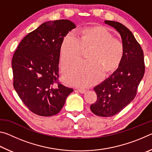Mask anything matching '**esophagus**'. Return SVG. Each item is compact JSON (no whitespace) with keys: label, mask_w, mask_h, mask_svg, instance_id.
<instances>
[{"label":"esophagus","mask_w":152,"mask_h":152,"mask_svg":"<svg viewBox=\"0 0 152 152\" xmlns=\"http://www.w3.org/2000/svg\"><path fill=\"white\" fill-rule=\"evenodd\" d=\"M78 91L80 92V93H82V94H84V93H85V92H86V91L85 89H83V88H78Z\"/></svg>","instance_id":"obj_1"}]
</instances>
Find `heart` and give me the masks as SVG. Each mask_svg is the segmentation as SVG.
Segmentation results:
<instances>
[{
    "instance_id": "obj_1",
    "label": "heart",
    "mask_w": 152,
    "mask_h": 152,
    "mask_svg": "<svg viewBox=\"0 0 152 152\" xmlns=\"http://www.w3.org/2000/svg\"><path fill=\"white\" fill-rule=\"evenodd\" d=\"M104 27L84 29L76 35L68 33L60 45L61 64L70 63L80 58L83 48H91L86 61H78L64 66L63 79L67 84L86 86L95 83L106 72L116 69L124 54L123 43L113 37Z\"/></svg>"
}]
</instances>
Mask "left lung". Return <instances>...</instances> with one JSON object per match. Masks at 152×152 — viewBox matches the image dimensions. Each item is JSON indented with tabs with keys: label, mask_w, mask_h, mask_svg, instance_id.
Wrapping results in <instances>:
<instances>
[{
	"label": "left lung",
	"mask_w": 152,
	"mask_h": 152,
	"mask_svg": "<svg viewBox=\"0 0 152 152\" xmlns=\"http://www.w3.org/2000/svg\"><path fill=\"white\" fill-rule=\"evenodd\" d=\"M104 23L117 31L124 47L119 68L94 88L97 100L91 105V111L107 117L117 114L134 99L145 72V64L143 51L132 31L119 22L104 20Z\"/></svg>",
	"instance_id": "1"
}]
</instances>
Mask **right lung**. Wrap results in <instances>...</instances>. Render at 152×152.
Segmentation results:
<instances>
[{"mask_svg": "<svg viewBox=\"0 0 152 152\" xmlns=\"http://www.w3.org/2000/svg\"><path fill=\"white\" fill-rule=\"evenodd\" d=\"M74 28L75 24L67 19L43 23L25 36L14 53V88L25 106L36 115H56L73 92L58 80L61 43Z\"/></svg>", "mask_w": 152, "mask_h": 152, "instance_id": "add662e5", "label": "right lung"}]
</instances>
